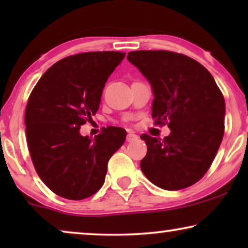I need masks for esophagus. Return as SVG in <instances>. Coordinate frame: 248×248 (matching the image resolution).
<instances>
[{
	"label": "esophagus",
	"instance_id": "1",
	"mask_svg": "<svg viewBox=\"0 0 248 248\" xmlns=\"http://www.w3.org/2000/svg\"><path fill=\"white\" fill-rule=\"evenodd\" d=\"M138 139H139V137H138L137 134L132 133V132H128V133H127V137H126V141L127 142H133L135 140H138Z\"/></svg>",
	"mask_w": 248,
	"mask_h": 248
}]
</instances>
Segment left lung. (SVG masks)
Returning <instances> with one entry per match:
<instances>
[{"label":"left lung","mask_w":248,"mask_h":248,"mask_svg":"<svg viewBox=\"0 0 248 248\" xmlns=\"http://www.w3.org/2000/svg\"><path fill=\"white\" fill-rule=\"evenodd\" d=\"M127 61L152 87V118L167 123L164 139L142 134L148 151L141 170L152 184L167 191L188 187L211 166L225 130V99L202 64L168 50H135Z\"/></svg>","instance_id":"1"}]
</instances>
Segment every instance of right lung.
<instances>
[{
    "label": "right lung",
    "mask_w": 248,
    "mask_h": 248,
    "mask_svg": "<svg viewBox=\"0 0 248 248\" xmlns=\"http://www.w3.org/2000/svg\"><path fill=\"white\" fill-rule=\"evenodd\" d=\"M125 57L121 52L67 56L33 88L25 124L32 164L45 185L67 200H83L103 186L107 164L126 132L108 126L93 139L80 134L99 108L105 83Z\"/></svg>",
    "instance_id": "add662e5"
}]
</instances>
